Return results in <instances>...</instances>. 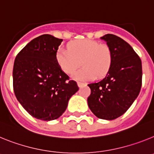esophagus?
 <instances>
[{
  "instance_id": "34e87169",
  "label": "esophagus",
  "mask_w": 154,
  "mask_h": 154,
  "mask_svg": "<svg viewBox=\"0 0 154 154\" xmlns=\"http://www.w3.org/2000/svg\"><path fill=\"white\" fill-rule=\"evenodd\" d=\"M78 86L79 87H82V85H85V83H84V82H78Z\"/></svg>"
}]
</instances>
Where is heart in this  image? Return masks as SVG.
Wrapping results in <instances>:
<instances>
[{
  "mask_svg": "<svg viewBox=\"0 0 154 154\" xmlns=\"http://www.w3.org/2000/svg\"><path fill=\"white\" fill-rule=\"evenodd\" d=\"M55 58L67 74L72 73L81 64L83 67L75 72L72 77L79 81H89L106 75L112 65V52L108 45L82 39L69 44V50L59 48Z\"/></svg>",
  "mask_w": 154,
  "mask_h": 154,
  "instance_id": "obj_1",
  "label": "heart"
}]
</instances>
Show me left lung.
Masks as SVG:
<instances>
[{"instance_id":"1","label":"left lung","mask_w":154,"mask_h":154,"mask_svg":"<svg viewBox=\"0 0 154 154\" xmlns=\"http://www.w3.org/2000/svg\"><path fill=\"white\" fill-rule=\"evenodd\" d=\"M112 52L109 70L101 81L90 83L88 105L99 119L112 120L124 114L140 92L142 62L133 48L119 37H101Z\"/></svg>"}]
</instances>
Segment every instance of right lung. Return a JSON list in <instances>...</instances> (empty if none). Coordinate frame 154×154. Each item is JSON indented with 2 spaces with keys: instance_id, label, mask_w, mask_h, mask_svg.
Segmentation results:
<instances>
[{
  "instance_id": "1",
  "label": "right lung",
  "mask_w": 154,
  "mask_h": 154,
  "mask_svg": "<svg viewBox=\"0 0 154 154\" xmlns=\"http://www.w3.org/2000/svg\"><path fill=\"white\" fill-rule=\"evenodd\" d=\"M62 39L42 35L31 40L16 56L13 87L17 101L38 119L50 121L60 117L69 100L79 90L56 61Z\"/></svg>"
}]
</instances>
